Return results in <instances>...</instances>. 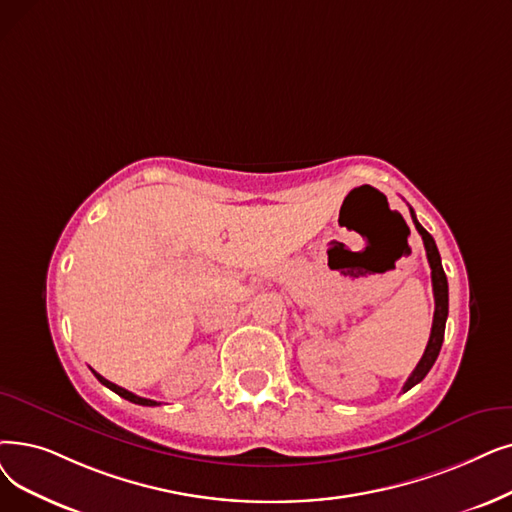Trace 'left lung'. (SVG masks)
Here are the masks:
<instances>
[{
	"label": "left lung",
	"instance_id": "left-lung-1",
	"mask_svg": "<svg viewBox=\"0 0 512 512\" xmlns=\"http://www.w3.org/2000/svg\"><path fill=\"white\" fill-rule=\"evenodd\" d=\"M410 215H412V221H414L418 234L422 236V244H425L427 259H429V265H431L435 314H433V326H431V337H429L427 349H425V353H422V358L416 364L414 372L408 376V381L404 385V393L408 389H412L414 385H418L422 379H425L427 372L433 368L437 355L441 351L443 332H446V320H448V278H446V272H443V268H441V257H439V251H437V244H435L433 236L418 224V219H416L412 207H410Z\"/></svg>",
	"mask_w": 512,
	"mask_h": 512
}]
</instances>
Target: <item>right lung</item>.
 <instances>
[{"label":"right lung","mask_w":512,"mask_h":512,"mask_svg":"<svg viewBox=\"0 0 512 512\" xmlns=\"http://www.w3.org/2000/svg\"><path fill=\"white\" fill-rule=\"evenodd\" d=\"M94 376L96 379L104 385V387H108L110 391H115L117 395H121V397H125L127 402H131V404H138V406H159V402H154V399H146V397H140V395H136V393H131V391H127V389H123V387H119V385H115V383H110V381H106L104 376H100L98 372H94Z\"/></svg>","instance_id":"1"}]
</instances>
